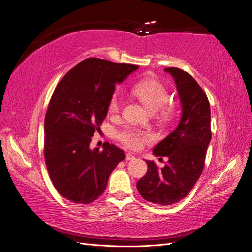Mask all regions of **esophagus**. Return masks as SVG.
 Returning a JSON list of instances; mask_svg holds the SVG:
<instances>
[{
    "instance_id": "esophagus-1",
    "label": "esophagus",
    "mask_w": 252,
    "mask_h": 252,
    "mask_svg": "<svg viewBox=\"0 0 252 252\" xmlns=\"http://www.w3.org/2000/svg\"><path fill=\"white\" fill-rule=\"evenodd\" d=\"M133 158H134V156L132 154H130V152H129V154H126L127 161H131V159H133Z\"/></svg>"
}]
</instances>
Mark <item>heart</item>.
Masks as SVG:
<instances>
[{
	"instance_id": "heart-1",
	"label": "heart",
	"mask_w": 252,
	"mask_h": 252,
	"mask_svg": "<svg viewBox=\"0 0 252 252\" xmlns=\"http://www.w3.org/2000/svg\"><path fill=\"white\" fill-rule=\"evenodd\" d=\"M133 94L138 96L143 104L151 111H161L163 117L168 114V110L164 108V105L169 98L168 91L164 85L156 80L141 81L133 86ZM122 105V94L120 91L114 93L109 101V112L116 113L120 110ZM117 138L123 143L125 146L136 149L140 148L143 141L150 139L149 133L138 130V129L127 127L118 131Z\"/></svg>"
}]
</instances>
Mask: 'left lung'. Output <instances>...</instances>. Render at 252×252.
Instances as JSON below:
<instances>
[{
  "label": "left lung",
  "mask_w": 252,
  "mask_h": 252,
  "mask_svg": "<svg viewBox=\"0 0 252 252\" xmlns=\"http://www.w3.org/2000/svg\"><path fill=\"white\" fill-rule=\"evenodd\" d=\"M172 75L181 103L179 125L154 148L156 157H168L158 169L145 161L148 170L136 183L143 199L167 206L178 203L191 191L202 174L211 140L210 106L207 95L189 73L175 67L164 69Z\"/></svg>",
  "instance_id": "1"
}]
</instances>
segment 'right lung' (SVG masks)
Here are the masks:
<instances>
[{
    "label": "right lung",
    "mask_w": 252,
    "mask_h": 252,
    "mask_svg": "<svg viewBox=\"0 0 252 252\" xmlns=\"http://www.w3.org/2000/svg\"><path fill=\"white\" fill-rule=\"evenodd\" d=\"M139 66L89 58L60 81L45 117V162L58 192L77 204L95 201L124 151L105 143L90 149L91 136L107 116L116 84Z\"/></svg>",
    "instance_id": "obj_1"
}]
</instances>
